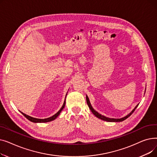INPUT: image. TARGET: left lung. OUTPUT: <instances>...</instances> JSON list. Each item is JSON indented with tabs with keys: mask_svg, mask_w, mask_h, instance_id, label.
Returning a JSON list of instances; mask_svg holds the SVG:
<instances>
[{
	"mask_svg": "<svg viewBox=\"0 0 157 157\" xmlns=\"http://www.w3.org/2000/svg\"><path fill=\"white\" fill-rule=\"evenodd\" d=\"M145 92H146V89H145ZM145 92H144V94H145ZM86 102H87V104H88V107H89L90 109L91 110V111L92 112V113L95 115V116L96 117H97L98 118H99V119H101V120H104V121H109V122H120V121H123V120H126L127 118H128V117L130 116V115H131L132 114V113L134 112V111L136 110V109L137 108V106L139 105V104H137V105L135 107V108H134L132 110V111H131L130 113H128L127 115H126V116L124 117L121 118H111L106 117L104 116V115H102V114H100L99 113H98L97 111H96L93 108V107H92L91 103H90V102L89 98H88V97L86 95Z\"/></svg>",
	"mask_w": 157,
	"mask_h": 157,
	"instance_id": "left-lung-1",
	"label": "left lung"
}]
</instances>
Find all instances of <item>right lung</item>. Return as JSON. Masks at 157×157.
Here are the masks:
<instances>
[{
    "instance_id": "1",
    "label": "right lung",
    "mask_w": 157,
    "mask_h": 157,
    "mask_svg": "<svg viewBox=\"0 0 157 157\" xmlns=\"http://www.w3.org/2000/svg\"><path fill=\"white\" fill-rule=\"evenodd\" d=\"M67 94H66L65 98H66V96H67ZM65 105V98L64 102H63V105L62 106V108H60V109L59 111H58L55 114H54L53 116H52V117H49V118H44V119H39V118H33V117H32L29 116V115H27V114H25V113L21 112L20 111L21 113L22 114H23L24 117H25V118H27L29 120H30V121H32V122H34V123H46V122L52 121L55 120L58 117H59V114H60V113H61V111H62V109L64 108Z\"/></svg>"
}]
</instances>
